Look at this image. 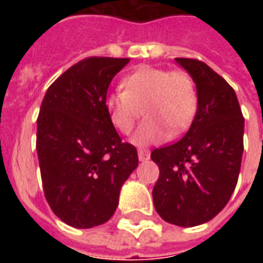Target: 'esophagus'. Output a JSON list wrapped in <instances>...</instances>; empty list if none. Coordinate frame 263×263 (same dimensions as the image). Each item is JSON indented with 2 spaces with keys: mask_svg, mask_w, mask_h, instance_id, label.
Wrapping results in <instances>:
<instances>
[{
  "mask_svg": "<svg viewBox=\"0 0 263 263\" xmlns=\"http://www.w3.org/2000/svg\"><path fill=\"white\" fill-rule=\"evenodd\" d=\"M138 158L141 162H145L151 158V151L146 148H139L138 149Z\"/></svg>",
  "mask_w": 263,
  "mask_h": 263,
  "instance_id": "obj_1",
  "label": "esophagus"
}]
</instances>
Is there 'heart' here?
Wrapping results in <instances>:
<instances>
[{
    "label": "heart",
    "instance_id": "heart-1",
    "mask_svg": "<svg viewBox=\"0 0 263 263\" xmlns=\"http://www.w3.org/2000/svg\"><path fill=\"white\" fill-rule=\"evenodd\" d=\"M122 91L105 98L112 125L129 134L143 112L146 118L134 137L135 143L163 141L169 131L186 129L197 111V88L186 70L141 66L121 80Z\"/></svg>",
    "mask_w": 263,
    "mask_h": 263
}]
</instances>
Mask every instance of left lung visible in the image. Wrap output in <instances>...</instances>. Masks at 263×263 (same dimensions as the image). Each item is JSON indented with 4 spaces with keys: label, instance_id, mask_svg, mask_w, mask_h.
<instances>
[{
    "label": "left lung",
    "instance_id": "left-lung-1",
    "mask_svg": "<svg viewBox=\"0 0 263 263\" xmlns=\"http://www.w3.org/2000/svg\"><path fill=\"white\" fill-rule=\"evenodd\" d=\"M197 87V112L184 137L152 151L159 166L154 204L179 227L207 222L226 207L237 186L243 152V117L237 94L201 60L176 58Z\"/></svg>",
    "mask_w": 263,
    "mask_h": 263
}]
</instances>
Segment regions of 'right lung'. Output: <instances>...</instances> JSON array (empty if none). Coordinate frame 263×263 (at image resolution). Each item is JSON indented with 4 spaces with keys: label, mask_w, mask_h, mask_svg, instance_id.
Listing matches in <instances>:
<instances>
[{
    "label": "right lung",
    "mask_w": 263,
    "mask_h": 263,
    "mask_svg": "<svg viewBox=\"0 0 263 263\" xmlns=\"http://www.w3.org/2000/svg\"><path fill=\"white\" fill-rule=\"evenodd\" d=\"M129 59L87 58L50 84L37 115L36 151L50 209L74 228L112 217L122 184L138 166L105 108L107 90Z\"/></svg>",
    "instance_id": "1"
}]
</instances>
